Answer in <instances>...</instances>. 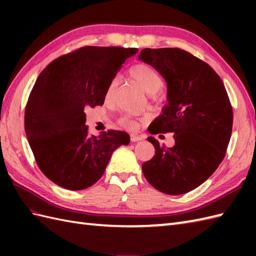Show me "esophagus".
<instances>
[{
    "label": "esophagus",
    "mask_w": 256,
    "mask_h": 256,
    "mask_svg": "<svg viewBox=\"0 0 256 256\" xmlns=\"http://www.w3.org/2000/svg\"><path fill=\"white\" fill-rule=\"evenodd\" d=\"M143 138L142 136H138V135H135V134H132L131 135V140L132 142H138V140H142Z\"/></svg>",
    "instance_id": "34e87169"
}]
</instances>
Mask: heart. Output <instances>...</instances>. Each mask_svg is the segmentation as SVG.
I'll return each instance as SVG.
<instances>
[{"label": "heart", "instance_id": "heart-1", "mask_svg": "<svg viewBox=\"0 0 256 256\" xmlns=\"http://www.w3.org/2000/svg\"><path fill=\"white\" fill-rule=\"evenodd\" d=\"M130 74H131L132 78L136 81V82L142 86V88L148 92L150 94H155L158 92L162 84H164V81H162L160 74L156 72V70L148 66V64H135L130 70ZM120 84L118 77H114L110 84H108V88L106 90V99H111V98L116 94ZM121 123L123 125H126V126H132L133 122L130 118H123L121 120Z\"/></svg>", "mask_w": 256, "mask_h": 256}]
</instances>
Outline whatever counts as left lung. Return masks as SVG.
Returning a JSON list of instances; mask_svg holds the SVG:
<instances>
[{
    "label": "left lung",
    "mask_w": 256,
    "mask_h": 256,
    "mask_svg": "<svg viewBox=\"0 0 256 256\" xmlns=\"http://www.w3.org/2000/svg\"><path fill=\"white\" fill-rule=\"evenodd\" d=\"M140 60L150 64L167 84V104L148 133H174L166 148L150 136L155 155L144 162L145 178L167 194L192 192L204 182L224 158L233 113L224 84L208 64L179 48H145Z\"/></svg>",
    "instance_id": "1"
}]
</instances>
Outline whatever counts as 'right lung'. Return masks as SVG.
<instances>
[{
  "instance_id": "obj_1",
  "label": "right lung",
  "mask_w": 256,
  "mask_h": 256,
  "mask_svg": "<svg viewBox=\"0 0 256 256\" xmlns=\"http://www.w3.org/2000/svg\"><path fill=\"white\" fill-rule=\"evenodd\" d=\"M138 48L86 46L50 62L38 76L25 108V132L38 167L58 186L82 190L104 172L126 132L88 134L84 108L102 106L106 90Z\"/></svg>"
}]
</instances>
